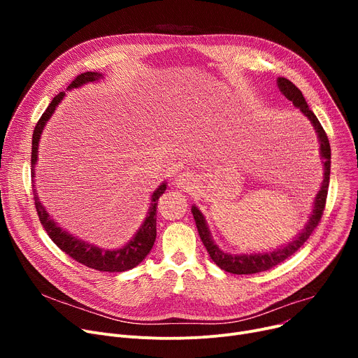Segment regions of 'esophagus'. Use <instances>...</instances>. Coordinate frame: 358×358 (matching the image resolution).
<instances>
[{"label":"esophagus","mask_w":358,"mask_h":358,"mask_svg":"<svg viewBox=\"0 0 358 358\" xmlns=\"http://www.w3.org/2000/svg\"><path fill=\"white\" fill-rule=\"evenodd\" d=\"M194 184H196V180L190 173H180L176 177V185L184 192H192L194 189Z\"/></svg>","instance_id":"obj_1"}]
</instances>
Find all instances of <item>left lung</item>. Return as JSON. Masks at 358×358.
Listing matches in <instances>:
<instances>
[{
    "label": "left lung",
    "mask_w": 358,
    "mask_h": 358,
    "mask_svg": "<svg viewBox=\"0 0 358 358\" xmlns=\"http://www.w3.org/2000/svg\"><path fill=\"white\" fill-rule=\"evenodd\" d=\"M277 87L281 91V94L293 103L296 108H299L303 113V115L309 119L310 124L313 126L317 142H319V155H321V159L324 164V180L321 182V189H319V192L315 196V200L312 204V212L309 215L308 222L305 223L303 229L300 231L294 238H292L290 242L283 243V245L275 250L264 251V252L231 254V252L223 251L215 242L204 215L199 210L196 204L192 206V213L196 220L199 235L201 238L203 245L206 247V250H208L212 261L222 270L232 274H255L261 271H267L274 266L280 264V262L287 259L308 241L313 229L317 227V223L321 220L325 209L328 185H329V174H331V146H329L328 136L321 123H319L317 117L313 115V111L309 110V106L303 97L302 91H300L293 83H290L287 78H281V77L277 78Z\"/></svg>",
    "instance_id": "1"
}]
</instances>
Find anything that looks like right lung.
<instances>
[{
    "label": "right lung",
    "instance_id": "add662e5",
    "mask_svg": "<svg viewBox=\"0 0 358 358\" xmlns=\"http://www.w3.org/2000/svg\"><path fill=\"white\" fill-rule=\"evenodd\" d=\"M104 78L101 72H84L75 78L66 91H71L73 88H80L90 83H99ZM65 92L61 91L58 96L50 101L46 111L42 115V117L37 122L34 131H33V141H31V182H33V194H34V204L37 215H39L41 223L43 224L45 231L48 232L49 238L58 245L65 254L72 257L75 261L81 262V264L106 273H122L130 268H135L138 264L146 258L149 251L152 250L154 242L157 238V204L161 194L166 190V181L161 182L158 189L150 194V203L149 209L146 213L145 220L136 231V234L129 239L123 247L116 250H104L100 248L94 243H90L78 236H75L59 227L58 222L49 215L45 206L41 203L39 196H37L36 187H34V177H36V164L37 158H39V142L43 134V129L52 115L55 113L56 107L64 100Z\"/></svg>",
    "mask_w": 358,
    "mask_h": 358
}]
</instances>
